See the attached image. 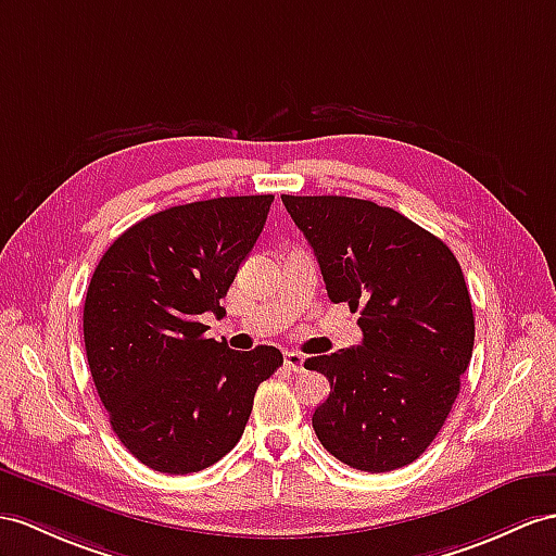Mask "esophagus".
<instances>
[{"label":"esophagus","mask_w":556,"mask_h":556,"mask_svg":"<svg viewBox=\"0 0 556 556\" xmlns=\"http://www.w3.org/2000/svg\"><path fill=\"white\" fill-rule=\"evenodd\" d=\"M282 361H286V368H290L294 372H302L304 370V356L296 354V351H286V356H282Z\"/></svg>","instance_id":"34e87169"}]
</instances>
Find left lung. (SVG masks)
I'll list each match as a JSON object with an SVG mask.
<instances>
[{"mask_svg":"<svg viewBox=\"0 0 556 556\" xmlns=\"http://www.w3.org/2000/svg\"><path fill=\"white\" fill-rule=\"evenodd\" d=\"M330 302L361 311L363 342L308 358L330 382L314 413L323 448L380 473L437 439L473 349L469 290L451 248L391 207L344 195H280Z\"/></svg>","mask_w":556,"mask_h":556,"instance_id":"obj_1","label":"left lung"}]
</instances>
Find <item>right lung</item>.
<instances>
[{
  "label": "right lung",
  "mask_w": 556,
  "mask_h": 556,
  "mask_svg": "<svg viewBox=\"0 0 556 556\" xmlns=\"http://www.w3.org/2000/svg\"><path fill=\"white\" fill-rule=\"evenodd\" d=\"M274 195L162 210L105 250L85 300V346L122 445L162 473H193L233 448L276 346L233 351L200 316L219 304L266 224Z\"/></svg>",
  "instance_id": "1"
}]
</instances>
